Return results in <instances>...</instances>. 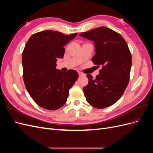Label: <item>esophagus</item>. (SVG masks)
Returning a JSON list of instances; mask_svg holds the SVG:
<instances>
[{"mask_svg":"<svg viewBox=\"0 0 153 153\" xmlns=\"http://www.w3.org/2000/svg\"><path fill=\"white\" fill-rule=\"evenodd\" d=\"M78 75H79V76H84V74H83V73H81V72H78Z\"/></svg>","mask_w":153,"mask_h":153,"instance_id":"esophagus-1","label":"esophagus"}]
</instances>
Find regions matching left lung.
<instances>
[{
	"mask_svg": "<svg viewBox=\"0 0 153 153\" xmlns=\"http://www.w3.org/2000/svg\"><path fill=\"white\" fill-rule=\"evenodd\" d=\"M80 36L94 41L96 53L92 61L102 68L94 79L87 75L89 83L83 89L86 100L97 108L108 107L120 99L128 84L130 51L122 36L107 27H101Z\"/></svg>",
	"mask_w": 153,
	"mask_h": 153,
	"instance_id": "obj_1",
	"label": "left lung"
}]
</instances>
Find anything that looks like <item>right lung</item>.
<instances>
[{
  "label": "right lung",
  "instance_id": "1",
  "mask_svg": "<svg viewBox=\"0 0 153 153\" xmlns=\"http://www.w3.org/2000/svg\"><path fill=\"white\" fill-rule=\"evenodd\" d=\"M77 33L65 35L44 30L30 36L22 53L23 78L27 91L41 107L59 109L66 103L69 90L78 78L75 70L64 73L56 69L64 57L65 46Z\"/></svg>",
  "mask_w": 153,
  "mask_h": 153
}]
</instances>
